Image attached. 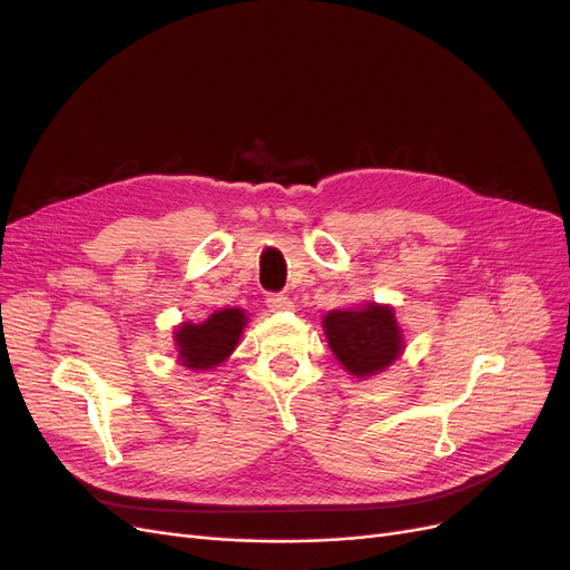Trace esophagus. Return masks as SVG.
Masks as SVG:
<instances>
[{
  "label": "esophagus",
  "mask_w": 570,
  "mask_h": 570,
  "mask_svg": "<svg viewBox=\"0 0 570 570\" xmlns=\"http://www.w3.org/2000/svg\"><path fill=\"white\" fill-rule=\"evenodd\" d=\"M266 306L271 312H287V308H292V302L287 295H268Z\"/></svg>",
  "instance_id": "1"
}]
</instances>
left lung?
I'll list each match as a JSON object with an SVG mask.
<instances>
[{
	"label": "left lung",
	"instance_id": "obj_1",
	"mask_svg": "<svg viewBox=\"0 0 570 570\" xmlns=\"http://www.w3.org/2000/svg\"><path fill=\"white\" fill-rule=\"evenodd\" d=\"M325 340L344 371L356 377H368L385 371L404 350L402 327L394 318V308L368 302L350 312L325 314Z\"/></svg>",
	"mask_w": 570,
	"mask_h": 570
}]
</instances>
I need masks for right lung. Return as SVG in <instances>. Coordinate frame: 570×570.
I'll use <instances>...</instances> for the list:
<instances>
[{"label": "right lung", "instance_id": "right-lung-1", "mask_svg": "<svg viewBox=\"0 0 570 570\" xmlns=\"http://www.w3.org/2000/svg\"><path fill=\"white\" fill-rule=\"evenodd\" d=\"M247 325L243 308H223L204 323H183L176 331L178 361L185 368L212 371L226 361Z\"/></svg>", "mask_w": 570, "mask_h": 570}]
</instances>
